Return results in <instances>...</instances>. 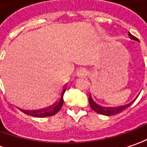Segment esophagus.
I'll use <instances>...</instances> for the list:
<instances>
[{
    "label": "esophagus",
    "mask_w": 147,
    "mask_h": 147,
    "mask_svg": "<svg viewBox=\"0 0 147 147\" xmlns=\"http://www.w3.org/2000/svg\"><path fill=\"white\" fill-rule=\"evenodd\" d=\"M87 71H84V70H81V71H80L78 73H77V76L80 77V78H84V77H86L87 76Z\"/></svg>",
    "instance_id": "1"
}]
</instances>
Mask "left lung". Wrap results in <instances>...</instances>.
I'll return each mask as SVG.
<instances>
[{"label": "left lung", "mask_w": 147, "mask_h": 147, "mask_svg": "<svg viewBox=\"0 0 147 147\" xmlns=\"http://www.w3.org/2000/svg\"><path fill=\"white\" fill-rule=\"evenodd\" d=\"M129 38L133 40H135V41H139V40L134 36L130 32H129ZM136 98L134 99L131 102H129V104L127 105H124V106H119V107H102L100 106L98 104H97L95 102H94L92 97H91V94L89 95V104H90V107L91 108L94 110L95 112L98 113V114L103 115H107V116H111V115H116L119 114L120 112H122L123 111H124L125 109H127L129 107V106L131 104H133V102H134V101L136 100Z\"/></svg>", "instance_id": "8db88e82"}]
</instances>
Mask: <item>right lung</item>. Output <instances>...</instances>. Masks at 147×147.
I'll use <instances>...</instances> for the list:
<instances>
[{"label":"right lung","instance_id":"add662e5","mask_svg":"<svg viewBox=\"0 0 147 147\" xmlns=\"http://www.w3.org/2000/svg\"><path fill=\"white\" fill-rule=\"evenodd\" d=\"M66 91V88L63 89V93L61 94V97L60 98L58 99V101L56 103L49 107L48 108L42 109V110H38V111H23L22 110L25 114H28L29 115H32L33 117H48V116H52L54 115L55 114H57L59 110L62 108L63 105V94Z\"/></svg>","mask_w":147,"mask_h":147}]
</instances>
